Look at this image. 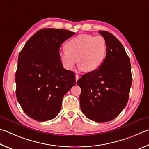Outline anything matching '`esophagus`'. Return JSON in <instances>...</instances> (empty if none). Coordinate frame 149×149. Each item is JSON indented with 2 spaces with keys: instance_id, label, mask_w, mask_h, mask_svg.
Here are the masks:
<instances>
[{
  "instance_id": "obj_1",
  "label": "esophagus",
  "mask_w": 149,
  "mask_h": 149,
  "mask_svg": "<svg viewBox=\"0 0 149 149\" xmlns=\"http://www.w3.org/2000/svg\"><path fill=\"white\" fill-rule=\"evenodd\" d=\"M79 76L78 74H76V76H75V80H76V82H77V80H79Z\"/></svg>"
}]
</instances>
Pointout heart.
<instances>
[{"label": "heart", "mask_w": 149, "mask_h": 149, "mask_svg": "<svg viewBox=\"0 0 149 149\" xmlns=\"http://www.w3.org/2000/svg\"><path fill=\"white\" fill-rule=\"evenodd\" d=\"M65 48L59 53L65 69L72 70L78 61L80 70L93 72L102 65L107 47L103 36L82 34L68 41Z\"/></svg>", "instance_id": "obj_1"}]
</instances>
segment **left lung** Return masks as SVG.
<instances>
[{
  "label": "left lung",
  "mask_w": 149,
  "mask_h": 149,
  "mask_svg": "<svg viewBox=\"0 0 149 149\" xmlns=\"http://www.w3.org/2000/svg\"><path fill=\"white\" fill-rule=\"evenodd\" d=\"M105 39L107 54L100 69L82 75L80 108L85 116L97 122L113 120L126 106L132 86L131 63L120 42L113 34L99 31Z\"/></svg>",
  "instance_id": "8db88e82"
}]
</instances>
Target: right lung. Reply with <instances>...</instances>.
<instances>
[{"instance_id":"right-lung-1","label":"right lung","mask_w":149,"mask_h":149,"mask_svg":"<svg viewBox=\"0 0 149 149\" xmlns=\"http://www.w3.org/2000/svg\"><path fill=\"white\" fill-rule=\"evenodd\" d=\"M74 32L42 29L29 39L18 57L16 97L31 118L44 122L56 117L63 96L75 84V74L65 69L59 48Z\"/></svg>"}]
</instances>
